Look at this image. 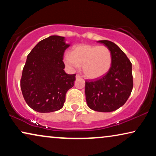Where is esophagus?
I'll return each instance as SVG.
<instances>
[{"instance_id":"34e87169","label":"esophagus","mask_w":156,"mask_h":156,"mask_svg":"<svg viewBox=\"0 0 156 156\" xmlns=\"http://www.w3.org/2000/svg\"><path fill=\"white\" fill-rule=\"evenodd\" d=\"M81 77H82V76H81L80 75V74H76V79H80V78H81Z\"/></svg>"}]
</instances>
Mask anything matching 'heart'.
<instances>
[{
    "instance_id": "obj_1",
    "label": "heart",
    "mask_w": 156,
    "mask_h": 156,
    "mask_svg": "<svg viewBox=\"0 0 156 156\" xmlns=\"http://www.w3.org/2000/svg\"><path fill=\"white\" fill-rule=\"evenodd\" d=\"M111 51L105 46L79 44L74 47L71 55L64 57V62L71 69H77L82 66L84 76L89 80L104 76L112 66Z\"/></svg>"
}]
</instances>
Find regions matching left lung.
Returning a JSON list of instances; mask_svg holds the SVG:
<instances>
[{"label": "left lung", "instance_id": "1", "mask_svg": "<svg viewBox=\"0 0 156 156\" xmlns=\"http://www.w3.org/2000/svg\"><path fill=\"white\" fill-rule=\"evenodd\" d=\"M112 54V66L106 75L99 80L85 82L87 105L99 112H111L122 106L133 89L132 65L126 55L114 42L99 40Z\"/></svg>", "mask_w": 156, "mask_h": 156}]
</instances>
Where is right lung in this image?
Here are the masks:
<instances>
[{
	"mask_svg": "<svg viewBox=\"0 0 156 156\" xmlns=\"http://www.w3.org/2000/svg\"><path fill=\"white\" fill-rule=\"evenodd\" d=\"M69 45L65 37L52 35L38 42L27 55L20 88L32 109L49 113L63 107L66 94L76 80L75 74L64 70V53Z\"/></svg>",
	"mask_w": 156,
	"mask_h": 156,
	"instance_id": "add662e5",
	"label": "right lung"
}]
</instances>
